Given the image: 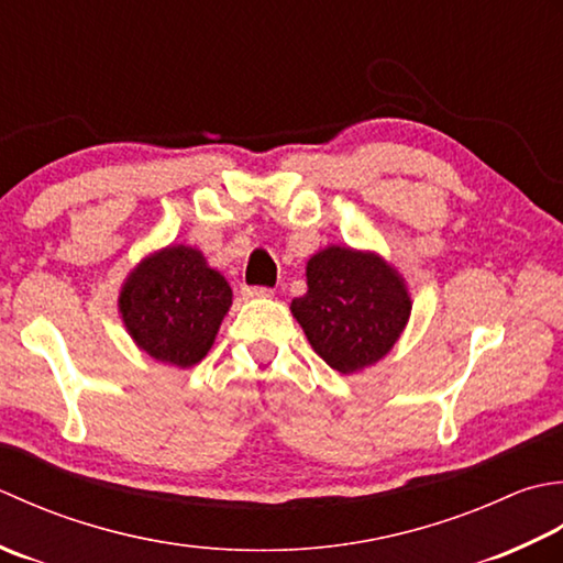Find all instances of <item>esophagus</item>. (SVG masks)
Wrapping results in <instances>:
<instances>
[{
  "instance_id": "1",
  "label": "esophagus",
  "mask_w": 563,
  "mask_h": 563,
  "mask_svg": "<svg viewBox=\"0 0 563 563\" xmlns=\"http://www.w3.org/2000/svg\"><path fill=\"white\" fill-rule=\"evenodd\" d=\"M274 291L265 289V286H243L245 298H269Z\"/></svg>"
}]
</instances>
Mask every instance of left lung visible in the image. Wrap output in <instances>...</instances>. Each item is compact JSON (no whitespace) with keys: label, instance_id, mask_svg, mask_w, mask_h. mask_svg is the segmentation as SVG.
<instances>
[{"label":"left lung","instance_id":"obj_1","mask_svg":"<svg viewBox=\"0 0 563 563\" xmlns=\"http://www.w3.org/2000/svg\"><path fill=\"white\" fill-rule=\"evenodd\" d=\"M306 284L291 313L311 347L340 374L382 362L408 325V284L372 250L323 247L306 262Z\"/></svg>","mask_w":563,"mask_h":563}]
</instances>
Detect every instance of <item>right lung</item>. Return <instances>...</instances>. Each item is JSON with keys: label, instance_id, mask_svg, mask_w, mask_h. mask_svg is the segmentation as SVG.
<instances>
[{"label": "right lung", "instance_id": "right-lung-1", "mask_svg": "<svg viewBox=\"0 0 563 563\" xmlns=\"http://www.w3.org/2000/svg\"><path fill=\"white\" fill-rule=\"evenodd\" d=\"M231 306V284L189 245L151 252L119 291V313L137 350L179 369L209 354Z\"/></svg>", "mask_w": 563, "mask_h": 563}]
</instances>
